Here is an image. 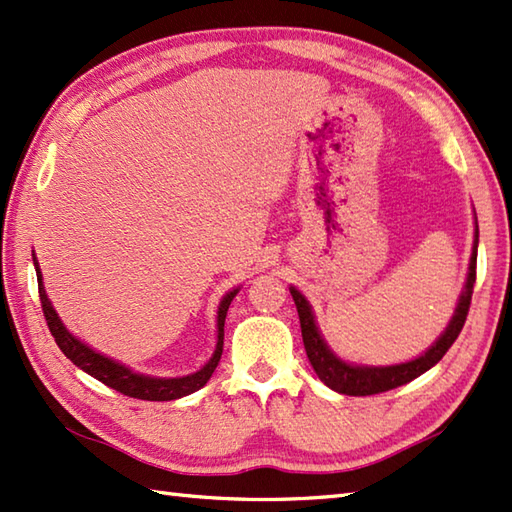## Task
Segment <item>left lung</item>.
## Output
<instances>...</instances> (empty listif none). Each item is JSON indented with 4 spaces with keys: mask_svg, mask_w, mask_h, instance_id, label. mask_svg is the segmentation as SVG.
<instances>
[{
    "mask_svg": "<svg viewBox=\"0 0 512 512\" xmlns=\"http://www.w3.org/2000/svg\"><path fill=\"white\" fill-rule=\"evenodd\" d=\"M477 244H480V228H477V220H475V237H473L469 273H466V284L458 299V306H455L453 317L447 328H444V332L436 339V343H433L427 352L411 358L407 363L354 365V363L343 361V358L336 356L330 350V345L325 343L323 334L319 332L317 319H314L310 301L303 297L295 286H290V295L295 299V306L299 312L301 336H303V345H306L308 361L314 367L317 376L321 378V383H325L330 389L339 391V394H345V396H372V394H380V391H389L400 385H407L413 378L429 372V369L449 352V347L455 343V339H458V334L462 332V325L466 321V314H469L473 284H475Z\"/></svg>",
    "mask_w": 512,
    "mask_h": 512,
    "instance_id": "left-lung-1",
    "label": "left lung"
}]
</instances>
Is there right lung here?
Masks as SVG:
<instances>
[{
  "mask_svg": "<svg viewBox=\"0 0 512 512\" xmlns=\"http://www.w3.org/2000/svg\"><path fill=\"white\" fill-rule=\"evenodd\" d=\"M32 262H35V270H37L43 317H46V321H48V328L54 336V341H57V345L61 347V352L68 356L76 367H81L85 374L94 376L96 380H101L103 385L121 391V394L129 396V398H140V400H176V398L193 394V391H198L200 387L209 383V378L213 376L215 367H217V363H220V356H222L226 312H228V306H231L233 297L239 292V288H233L231 292H226L220 301V306H217V343H215V352L209 358V363L189 376L160 378V376L138 374L132 367L118 363V361H114V358L92 350L88 343L76 339V336L68 328H65L63 321L59 319L57 310L52 308V301L46 295V288H43V277H41V268H39L37 257H32Z\"/></svg>",
  "mask_w": 512,
  "mask_h": 512,
  "instance_id": "obj_1",
  "label": "right lung"
}]
</instances>
